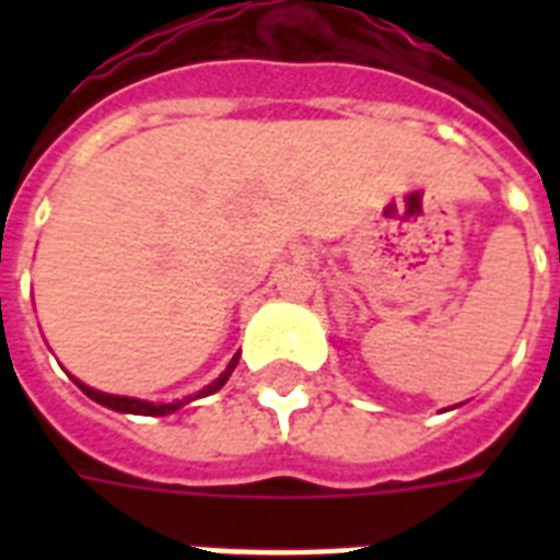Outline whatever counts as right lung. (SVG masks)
<instances>
[{
  "instance_id": "right-lung-1",
  "label": "right lung",
  "mask_w": 560,
  "mask_h": 560,
  "mask_svg": "<svg viewBox=\"0 0 560 560\" xmlns=\"http://www.w3.org/2000/svg\"><path fill=\"white\" fill-rule=\"evenodd\" d=\"M237 358H241V354H235V358H232V363H229L226 372L220 374L218 381L209 383V386H206V389H202V392H197V398H206V395H211V392H218L220 386H223V383L229 381V374L235 372ZM72 381L78 383V386H81V389H83V395H90V398L95 400V404H101V407H107V409H116V412H130V416H171V412H177V409L183 407V404H188V398L186 400H174V404H151V400L125 398V395H107V392L92 389V386L81 383V381H78V377H72Z\"/></svg>"
}]
</instances>
